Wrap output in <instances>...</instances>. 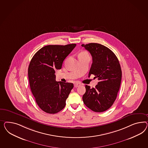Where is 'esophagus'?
I'll return each mask as SVG.
<instances>
[{
    "label": "esophagus",
    "instance_id": "1",
    "mask_svg": "<svg viewBox=\"0 0 148 148\" xmlns=\"http://www.w3.org/2000/svg\"><path fill=\"white\" fill-rule=\"evenodd\" d=\"M80 86H81V84L79 83V82H75L74 84V87H79Z\"/></svg>",
    "mask_w": 148,
    "mask_h": 148
}]
</instances>
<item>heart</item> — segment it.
I'll return each mask as SVG.
<instances>
[{
	"label": "heart",
	"mask_w": 148,
	"mask_h": 148,
	"mask_svg": "<svg viewBox=\"0 0 148 148\" xmlns=\"http://www.w3.org/2000/svg\"><path fill=\"white\" fill-rule=\"evenodd\" d=\"M88 56V53L87 52H81V53L79 54V56Z\"/></svg>",
	"instance_id": "obj_1"
}]
</instances>
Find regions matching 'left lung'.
I'll use <instances>...</instances> for the list:
<instances>
[{"label":"left lung","instance_id":"1","mask_svg":"<svg viewBox=\"0 0 148 148\" xmlns=\"http://www.w3.org/2000/svg\"><path fill=\"white\" fill-rule=\"evenodd\" d=\"M90 52L92 63L89 77L94 75L99 82L95 88L86 85L82 97L84 104L95 112H103L112 107L120 89L122 71L115 54L108 47L97 43L81 45Z\"/></svg>","mask_w":148,"mask_h":148}]
</instances>
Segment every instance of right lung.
Instances as JSON below:
<instances>
[{
	"label": "right lung",
	"mask_w": 148,
	"mask_h": 148,
	"mask_svg": "<svg viewBox=\"0 0 148 148\" xmlns=\"http://www.w3.org/2000/svg\"><path fill=\"white\" fill-rule=\"evenodd\" d=\"M76 44L47 45L33 56L28 75L31 90L40 109L48 114H56L64 109L74 85L57 82L55 70L60 69L65 58Z\"/></svg>",
	"instance_id": "add662e5"
}]
</instances>
